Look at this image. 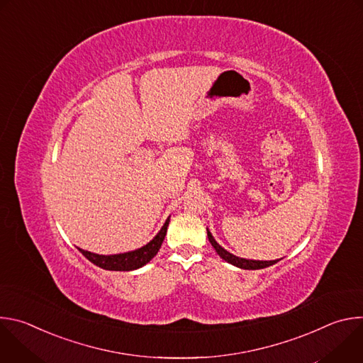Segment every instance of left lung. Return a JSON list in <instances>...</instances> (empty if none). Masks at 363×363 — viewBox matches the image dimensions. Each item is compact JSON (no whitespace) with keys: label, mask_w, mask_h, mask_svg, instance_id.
<instances>
[{"label":"left lung","mask_w":363,"mask_h":363,"mask_svg":"<svg viewBox=\"0 0 363 363\" xmlns=\"http://www.w3.org/2000/svg\"><path fill=\"white\" fill-rule=\"evenodd\" d=\"M206 234H208V240L211 242V245L216 248V251L220 254V257L223 258V260L228 262L230 264L233 266H237L240 269H244V270H258V269H266L269 266H273L276 264L279 260H273V262H257V260H245V258H240V257H235L233 255L231 252H228L227 250H224L216 240L214 237L211 235V233L206 230Z\"/></svg>","instance_id":"left-lung-1"}]
</instances>
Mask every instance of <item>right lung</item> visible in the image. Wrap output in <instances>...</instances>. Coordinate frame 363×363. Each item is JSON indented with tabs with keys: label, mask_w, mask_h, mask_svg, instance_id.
<instances>
[{
	"label": "right lung",
	"mask_w": 363,
	"mask_h": 363,
	"mask_svg": "<svg viewBox=\"0 0 363 363\" xmlns=\"http://www.w3.org/2000/svg\"><path fill=\"white\" fill-rule=\"evenodd\" d=\"M168 224H169V218L167 220V223L164 224V227L161 228L158 235L155 237L150 242H147L142 248L130 251V252L116 254V255H99V254H93V252L84 251L82 248H79V251L87 258L89 262H91L93 264H96L100 269L112 270V272H130V270H136V269L145 266L146 263H149L152 258L157 255V252L160 251V248H161V245L164 242V238L167 235Z\"/></svg>",
	"instance_id": "obj_1"
}]
</instances>
